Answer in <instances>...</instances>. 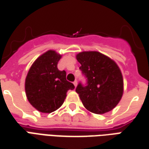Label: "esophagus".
I'll list each match as a JSON object with an SVG mask.
<instances>
[{"instance_id":"esophagus-1","label":"esophagus","mask_w":149,"mask_h":149,"mask_svg":"<svg viewBox=\"0 0 149 149\" xmlns=\"http://www.w3.org/2000/svg\"><path fill=\"white\" fill-rule=\"evenodd\" d=\"M73 84H74L75 87H76V86L77 85V80H76V81H74V82H73Z\"/></svg>"}]
</instances>
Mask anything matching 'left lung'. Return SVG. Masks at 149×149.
<instances>
[{"label":"left lung","instance_id":"1","mask_svg":"<svg viewBox=\"0 0 149 149\" xmlns=\"http://www.w3.org/2000/svg\"><path fill=\"white\" fill-rule=\"evenodd\" d=\"M77 59L86 78V84L79 82L76 89L84 107L97 114L113 110L123 93V76L118 65L97 52H83Z\"/></svg>","mask_w":149,"mask_h":149}]
</instances>
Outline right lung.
I'll return each mask as SVG.
<instances>
[{"instance_id":"obj_1","label":"right lung","mask_w":149,"mask_h":149,"mask_svg":"<svg viewBox=\"0 0 149 149\" xmlns=\"http://www.w3.org/2000/svg\"><path fill=\"white\" fill-rule=\"evenodd\" d=\"M61 56L48 51L35 60L26 78L25 89L29 102L42 113H52L64 103L68 90L74 85L66 80V72L57 64Z\"/></svg>"}]
</instances>
